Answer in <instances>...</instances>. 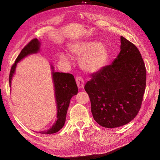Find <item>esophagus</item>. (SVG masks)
I'll return each mask as SVG.
<instances>
[{
    "mask_svg": "<svg viewBox=\"0 0 160 160\" xmlns=\"http://www.w3.org/2000/svg\"><path fill=\"white\" fill-rule=\"evenodd\" d=\"M76 83L79 89H83L84 88V84H85L84 81L81 77H76Z\"/></svg>",
    "mask_w": 160,
    "mask_h": 160,
    "instance_id": "esophagus-1",
    "label": "esophagus"
}]
</instances>
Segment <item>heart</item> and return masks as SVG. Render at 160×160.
I'll list each match as a JSON object with an SVG mask.
<instances>
[{
  "label": "heart",
  "instance_id": "heart-1",
  "mask_svg": "<svg viewBox=\"0 0 160 160\" xmlns=\"http://www.w3.org/2000/svg\"><path fill=\"white\" fill-rule=\"evenodd\" d=\"M69 49L72 55L80 58L81 68L88 73L98 72L107 64L109 59V49L103 42L96 41H76L70 44ZM59 59L69 64V55L65 52L59 54Z\"/></svg>",
  "mask_w": 160,
  "mask_h": 160
}]
</instances>
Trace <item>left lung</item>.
<instances>
[{"instance_id": "8db88e82", "label": "left lung", "mask_w": 160, "mask_h": 160, "mask_svg": "<svg viewBox=\"0 0 160 160\" xmlns=\"http://www.w3.org/2000/svg\"><path fill=\"white\" fill-rule=\"evenodd\" d=\"M120 49L111 65L93 74L85 85L95 121L107 128L123 126L135 118L146 85V69L138 48L121 36Z\"/></svg>"}]
</instances>
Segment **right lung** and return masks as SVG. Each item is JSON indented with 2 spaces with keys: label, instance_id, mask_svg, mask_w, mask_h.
Segmentation results:
<instances>
[{
  "label": "right lung",
  "instance_id": "right-lung-1",
  "mask_svg": "<svg viewBox=\"0 0 160 160\" xmlns=\"http://www.w3.org/2000/svg\"><path fill=\"white\" fill-rule=\"evenodd\" d=\"M41 45V42L37 38H35L23 48L20 54L17 57L15 62L11 67L10 75H9V85L11 88L12 77L15 74L18 62L28 55L36 54L39 52ZM51 69L52 70L51 75L53 85H54L55 98L57 105V118L50 129L44 132H40L42 134L57 133L64 126L70 101L72 97L78 93V88L73 75L69 73L55 72L54 67L51 64Z\"/></svg>",
  "mask_w": 160,
  "mask_h": 160
}]
</instances>
